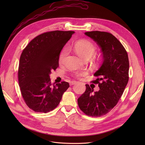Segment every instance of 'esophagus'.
I'll return each mask as SVG.
<instances>
[{"label":"esophagus","mask_w":145,"mask_h":145,"mask_svg":"<svg viewBox=\"0 0 145 145\" xmlns=\"http://www.w3.org/2000/svg\"><path fill=\"white\" fill-rule=\"evenodd\" d=\"M76 83H77V81H72L69 82V84H70L71 86H73L74 84H76Z\"/></svg>","instance_id":"34e87169"}]
</instances>
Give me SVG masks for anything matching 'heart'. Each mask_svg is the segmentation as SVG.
<instances>
[{
  "instance_id": "b5f03b06",
  "label": "heart",
  "mask_w": 145,
  "mask_h": 145,
  "mask_svg": "<svg viewBox=\"0 0 145 145\" xmlns=\"http://www.w3.org/2000/svg\"><path fill=\"white\" fill-rule=\"evenodd\" d=\"M75 53L82 59L91 58L95 52V48L91 41L87 39H81L76 42L70 46ZM68 50L67 48H64L62 50L59 55V61L62 63L68 56ZM87 74V71H77L74 73V76L78 78L84 77Z\"/></svg>"
}]
</instances>
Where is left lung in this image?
Wrapping results in <instances>:
<instances>
[{
	"mask_svg": "<svg viewBox=\"0 0 145 145\" xmlns=\"http://www.w3.org/2000/svg\"><path fill=\"white\" fill-rule=\"evenodd\" d=\"M85 34L99 46L103 61L94 73L97 78L92 81L98 84L100 90L93 92V89L86 84V90L77 103L86 115L99 117L108 113L116 105L125 91L129 81V57L125 48L111 33L93 31Z\"/></svg>",
	"mask_w": 145,
	"mask_h": 145,
	"instance_id": "obj_1",
	"label": "left lung"
}]
</instances>
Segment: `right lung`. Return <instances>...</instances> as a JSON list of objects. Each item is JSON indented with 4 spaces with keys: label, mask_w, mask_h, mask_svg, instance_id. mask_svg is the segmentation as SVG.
Listing matches in <instances>:
<instances>
[{
    "label": "right lung",
    "mask_w": 145,
    "mask_h": 145,
    "mask_svg": "<svg viewBox=\"0 0 145 145\" xmlns=\"http://www.w3.org/2000/svg\"><path fill=\"white\" fill-rule=\"evenodd\" d=\"M74 33L73 31H52L31 40L23 50L18 68V81L27 106L37 112L47 113L56 108L68 82L52 85L50 74L59 65V55Z\"/></svg>",
    "instance_id": "right-lung-1"
}]
</instances>
